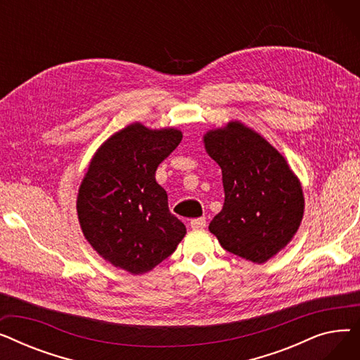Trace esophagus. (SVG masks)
Here are the masks:
<instances>
[{
	"label": "esophagus",
	"mask_w": 360,
	"mask_h": 360,
	"mask_svg": "<svg viewBox=\"0 0 360 360\" xmlns=\"http://www.w3.org/2000/svg\"><path fill=\"white\" fill-rule=\"evenodd\" d=\"M190 226L193 229H200L205 226V217H195L190 221Z\"/></svg>",
	"instance_id": "34e87169"
}]
</instances>
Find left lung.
Listing matches in <instances>:
<instances>
[{
	"label": "left lung",
	"instance_id": "8db88e82",
	"mask_svg": "<svg viewBox=\"0 0 360 360\" xmlns=\"http://www.w3.org/2000/svg\"><path fill=\"white\" fill-rule=\"evenodd\" d=\"M205 150L221 167L224 204L209 229L221 247L266 262L296 233L304 194L285 158L240 122L207 132Z\"/></svg>",
	"mask_w": 360,
	"mask_h": 360
}]
</instances>
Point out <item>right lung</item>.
<instances>
[{
	"mask_svg": "<svg viewBox=\"0 0 360 360\" xmlns=\"http://www.w3.org/2000/svg\"><path fill=\"white\" fill-rule=\"evenodd\" d=\"M181 140L174 128L153 131L131 124L99 148L82 182L77 213L86 239L131 274L156 267L186 233L156 182L159 165Z\"/></svg>",
	"mask_w": 360,
	"mask_h": 360,
	"instance_id": "obj_1",
	"label": "right lung"
}]
</instances>
